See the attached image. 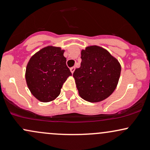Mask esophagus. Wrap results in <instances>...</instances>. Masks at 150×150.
I'll use <instances>...</instances> for the list:
<instances>
[{
    "mask_svg": "<svg viewBox=\"0 0 150 150\" xmlns=\"http://www.w3.org/2000/svg\"><path fill=\"white\" fill-rule=\"evenodd\" d=\"M70 72H71V73L73 74L74 73V71H75V67H72V68H70Z\"/></svg>",
    "mask_w": 150,
    "mask_h": 150,
    "instance_id": "esophagus-1",
    "label": "esophagus"
}]
</instances>
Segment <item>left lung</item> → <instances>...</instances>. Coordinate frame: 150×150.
<instances>
[{
	"label": "left lung",
	"mask_w": 150,
	"mask_h": 150,
	"mask_svg": "<svg viewBox=\"0 0 150 150\" xmlns=\"http://www.w3.org/2000/svg\"><path fill=\"white\" fill-rule=\"evenodd\" d=\"M81 65L73 73L79 95L89 102L108 98L118 85L121 66L118 59L99 46L81 51Z\"/></svg>",
	"instance_id": "8db88e82"
}]
</instances>
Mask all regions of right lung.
<instances>
[{"label": "right lung", "mask_w": 150, "mask_h": 150, "mask_svg": "<svg viewBox=\"0 0 150 150\" xmlns=\"http://www.w3.org/2000/svg\"><path fill=\"white\" fill-rule=\"evenodd\" d=\"M64 52L61 47L47 46L34 53L28 61L25 71L27 85L32 95L42 102L56 99L63 83L72 75Z\"/></svg>", "instance_id": "1"}]
</instances>
